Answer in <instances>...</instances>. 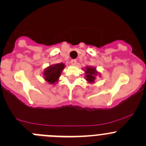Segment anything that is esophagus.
Masks as SVG:
<instances>
[{"instance_id": "obj_1", "label": "esophagus", "mask_w": 146, "mask_h": 146, "mask_svg": "<svg viewBox=\"0 0 146 146\" xmlns=\"http://www.w3.org/2000/svg\"><path fill=\"white\" fill-rule=\"evenodd\" d=\"M76 62H77V60H76V59H73V60H70V63L73 65H76Z\"/></svg>"}]
</instances>
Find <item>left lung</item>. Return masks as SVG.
I'll return each mask as SVG.
<instances>
[{"label":"left lung","instance_id":"8db88e82","mask_svg":"<svg viewBox=\"0 0 146 146\" xmlns=\"http://www.w3.org/2000/svg\"><path fill=\"white\" fill-rule=\"evenodd\" d=\"M86 81L88 82L93 84L94 83L95 79H96V76L98 74L97 71L96 70L95 68H92V67L87 66L86 68Z\"/></svg>","mask_w":146,"mask_h":146}]
</instances>
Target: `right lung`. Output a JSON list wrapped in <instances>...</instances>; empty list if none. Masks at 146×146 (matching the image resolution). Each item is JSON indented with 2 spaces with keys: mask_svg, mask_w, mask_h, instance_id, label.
I'll list each match as a JSON object with an SVG mask.
<instances>
[{
  "mask_svg": "<svg viewBox=\"0 0 146 146\" xmlns=\"http://www.w3.org/2000/svg\"><path fill=\"white\" fill-rule=\"evenodd\" d=\"M65 68V64L57 63L54 65H50L44 70L43 73L44 78L46 81L50 84H54L58 81L61 74V72Z\"/></svg>",
  "mask_w": 146,
  "mask_h": 146,
  "instance_id": "obj_1",
  "label": "right lung"
}]
</instances>
